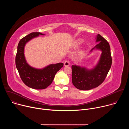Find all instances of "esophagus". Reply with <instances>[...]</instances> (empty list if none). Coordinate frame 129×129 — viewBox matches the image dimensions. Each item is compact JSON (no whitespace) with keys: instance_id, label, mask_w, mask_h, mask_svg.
Returning a JSON list of instances; mask_svg holds the SVG:
<instances>
[{"instance_id":"obj_1","label":"esophagus","mask_w":129,"mask_h":129,"mask_svg":"<svg viewBox=\"0 0 129 129\" xmlns=\"http://www.w3.org/2000/svg\"><path fill=\"white\" fill-rule=\"evenodd\" d=\"M64 66H69V65H70V62H69V61H68V60H66V61L64 62Z\"/></svg>"}]
</instances>
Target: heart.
Wrapping results in <instances>:
<instances>
[{
	"instance_id": "heart-1",
	"label": "heart",
	"mask_w": 129,
	"mask_h": 129,
	"mask_svg": "<svg viewBox=\"0 0 129 129\" xmlns=\"http://www.w3.org/2000/svg\"><path fill=\"white\" fill-rule=\"evenodd\" d=\"M81 42V40H78V42H77V43H78V44H80Z\"/></svg>"
}]
</instances>
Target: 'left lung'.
<instances>
[{
    "instance_id": "8db88e82",
    "label": "left lung",
    "mask_w": 129,
    "mask_h": 129,
    "mask_svg": "<svg viewBox=\"0 0 129 129\" xmlns=\"http://www.w3.org/2000/svg\"><path fill=\"white\" fill-rule=\"evenodd\" d=\"M96 42H99L90 50L94 49L102 51L98 64L92 69H87L76 65H72V82L77 89L88 90L100 86L106 79L112 65V57L110 47L107 41L98 34Z\"/></svg>"
}]
</instances>
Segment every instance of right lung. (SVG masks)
<instances>
[{"instance_id": "right-lung-1", "label": "right lung", "mask_w": 129, "mask_h": 129, "mask_svg": "<svg viewBox=\"0 0 129 129\" xmlns=\"http://www.w3.org/2000/svg\"><path fill=\"white\" fill-rule=\"evenodd\" d=\"M39 35L44 34L34 32L21 39L18 45L15 59L16 66L22 81L27 86L35 89H44L49 86L56 73L64 65L62 63H59L50 64L42 69H37L27 63L24 53L25 45L29 41Z\"/></svg>"}]
</instances>
